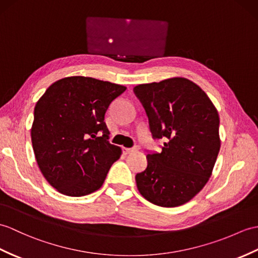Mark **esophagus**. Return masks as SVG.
Here are the masks:
<instances>
[{"instance_id": "obj_1", "label": "esophagus", "mask_w": 258, "mask_h": 258, "mask_svg": "<svg viewBox=\"0 0 258 258\" xmlns=\"http://www.w3.org/2000/svg\"><path fill=\"white\" fill-rule=\"evenodd\" d=\"M122 151H123V154H124V155H128V154H132V153H135V152L137 151V148H136V147H133V148L123 147Z\"/></svg>"}]
</instances>
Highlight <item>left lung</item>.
<instances>
[{
	"label": "left lung",
	"instance_id": "left-lung-1",
	"mask_svg": "<svg viewBox=\"0 0 258 258\" xmlns=\"http://www.w3.org/2000/svg\"><path fill=\"white\" fill-rule=\"evenodd\" d=\"M145 109L153 139H165L160 153L147 154L137 189L154 205L181 206L200 192L220 151V118L203 90L185 78L134 88Z\"/></svg>",
	"mask_w": 258,
	"mask_h": 258
}]
</instances>
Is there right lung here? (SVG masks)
<instances>
[{"label":"right lung","mask_w":258,"mask_h":258,"mask_svg":"<svg viewBox=\"0 0 258 258\" xmlns=\"http://www.w3.org/2000/svg\"><path fill=\"white\" fill-rule=\"evenodd\" d=\"M126 88L89 77L53 82L34 110L32 144L39 169L53 188L69 197L103 184L121 148L109 142L104 115Z\"/></svg>","instance_id":"1"}]
</instances>
